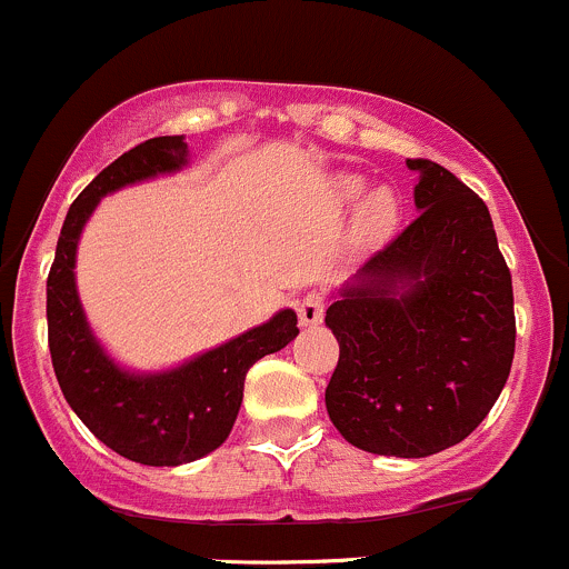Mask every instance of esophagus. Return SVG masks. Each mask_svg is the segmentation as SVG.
I'll use <instances>...</instances> for the list:
<instances>
[{"instance_id": "1", "label": "esophagus", "mask_w": 569, "mask_h": 569, "mask_svg": "<svg viewBox=\"0 0 569 569\" xmlns=\"http://www.w3.org/2000/svg\"><path fill=\"white\" fill-rule=\"evenodd\" d=\"M327 300L319 295V291H311V295L302 297L297 302V317H300V325H319L321 317H325Z\"/></svg>"}]
</instances>
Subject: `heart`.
Instances as JSON below:
<instances>
[{
    "mask_svg": "<svg viewBox=\"0 0 569 569\" xmlns=\"http://www.w3.org/2000/svg\"><path fill=\"white\" fill-rule=\"evenodd\" d=\"M343 192L347 194H358L360 183L358 181H347L343 183ZM396 222H399V200L391 189H377L375 194L366 198V203L360 206V217H358V228L366 239L377 242V239H386L388 233L393 231Z\"/></svg>",
    "mask_w": 569,
    "mask_h": 569,
    "instance_id": "1",
    "label": "heart"
}]
</instances>
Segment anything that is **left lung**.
<instances>
[{
	"instance_id": "obj_1",
	"label": "left lung",
	"mask_w": 569,
	"mask_h": 569,
	"mask_svg": "<svg viewBox=\"0 0 569 569\" xmlns=\"http://www.w3.org/2000/svg\"><path fill=\"white\" fill-rule=\"evenodd\" d=\"M416 220L327 308L338 366L325 405L338 432L386 457H429L487 418L515 358L512 274L485 200L429 159Z\"/></svg>"
}]
</instances>
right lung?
<instances>
[{"label": "right lung", "instance_id": "right-lung-1", "mask_svg": "<svg viewBox=\"0 0 569 569\" xmlns=\"http://www.w3.org/2000/svg\"><path fill=\"white\" fill-rule=\"evenodd\" d=\"M183 159V137H153L101 170L68 209L46 280L49 352L66 401L101 443L126 460L159 468L192 462L222 446L237 421L250 366L300 332L297 313L280 311L181 369L151 377L126 375L101 352L73 283L79 233L107 192L178 170Z\"/></svg>", "mask_w": 569, "mask_h": 569}]
</instances>
